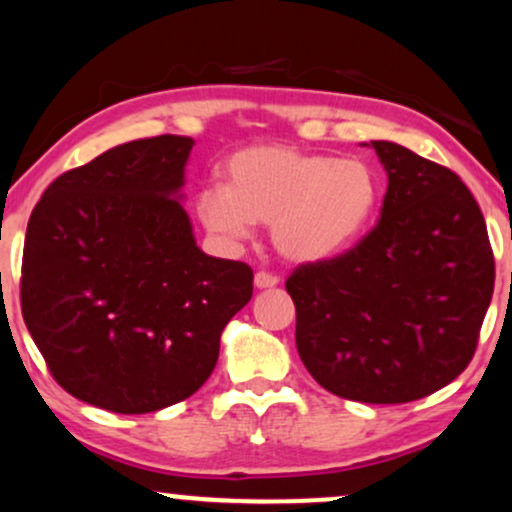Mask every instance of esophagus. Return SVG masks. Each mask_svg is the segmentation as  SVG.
Segmentation results:
<instances>
[{"instance_id":"obj_1","label":"esophagus","mask_w":512,"mask_h":512,"mask_svg":"<svg viewBox=\"0 0 512 512\" xmlns=\"http://www.w3.org/2000/svg\"><path fill=\"white\" fill-rule=\"evenodd\" d=\"M274 286H279V276L267 274V272H257L255 274V288H260V291H267V288H274Z\"/></svg>"}]
</instances>
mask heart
Listing matches in <instances>:
<instances>
[{"instance_id": "1", "label": "heart", "mask_w": 512, "mask_h": 512, "mask_svg": "<svg viewBox=\"0 0 512 512\" xmlns=\"http://www.w3.org/2000/svg\"><path fill=\"white\" fill-rule=\"evenodd\" d=\"M224 188L197 195L207 231L245 240L269 224L283 260L317 264L348 248L377 205V176L362 159H334L286 145H252L224 164Z\"/></svg>"}]
</instances>
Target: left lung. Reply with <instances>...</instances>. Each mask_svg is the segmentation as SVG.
I'll return each mask as SVG.
<instances>
[{
    "instance_id": "1",
    "label": "left lung",
    "mask_w": 512,
    "mask_h": 512,
    "mask_svg": "<svg viewBox=\"0 0 512 512\" xmlns=\"http://www.w3.org/2000/svg\"><path fill=\"white\" fill-rule=\"evenodd\" d=\"M367 147L389 178L381 219L357 248L303 264L286 281L295 346L334 396L410 403L472 360L494 255L482 209L451 169L389 140Z\"/></svg>"
}]
</instances>
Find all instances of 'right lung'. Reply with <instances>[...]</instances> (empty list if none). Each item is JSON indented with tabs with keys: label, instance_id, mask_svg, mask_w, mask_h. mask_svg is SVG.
<instances>
[{
	"label": "right lung",
	"instance_id": "obj_1",
	"mask_svg": "<svg viewBox=\"0 0 512 512\" xmlns=\"http://www.w3.org/2000/svg\"><path fill=\"white\" fill-rule=\"evenodd\" d=\"M195 140L112 147L59 176L30 214L21 307L64 391L143 415L186 400L252 298V269L197 248L183 209Z\"/></svg>",
	"mask_w": 512,
	"mask_h": 512
}]
</instances>
